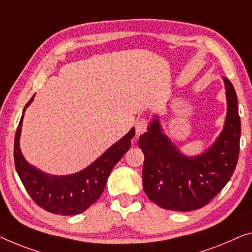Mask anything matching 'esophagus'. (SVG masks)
Returning a JSON list of instances; mask_svg holds the SVG:
<instances>
[{"mask_svg": "<svg viewBox=\"0 0 252 252\" xmlns=\"http://www.w3.org/2000/svg\"><path fill=\"white\" fill-rule=\"evenodd\" d=\"M148 127V121L145 119H140L139 121L136 123V134L137 136H140L144 132H146Z\"/></svg>", "mask_w": 252, "mask_h": 252, "instance_id": "34e87169", "label": "esophagus"}]
</instances>
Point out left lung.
<instances>
[{
    "mask_svg": "<svg viewBox=\"0 0 252 252\" xmlns=\"http://www.w3.org/2000/svg\"><path fill=\"white\" fill-rule=\"evenodd\" d=\"M227 112L224 127L215 142L198 156H186L163 133L154 116L138 146L145 155L142 186L147 197L159 207L190 212L207 205L230 181L240 152L241 121L233 85L223 78Z\"/></svg>",
    "mask_w": 252,
    "mask_h": 252,
    "instance_id": "1",
    "label": "left lung"
}]
</instances>
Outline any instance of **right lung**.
I'll use <instances>...</instances> for the list:
<instances>
[{
    "instance_id": "1",
    "label": "right lung",
    "mask_w": 252,
    "mask_h": 252,
    "mask_svg": "<svg viewBox=\"0 0 252 252\" xmlns=\"http://www.w3.org/2000/svg\"><path fill=\"white\" fill-rule=\"evenodd\" d=\"M33 95L26 104L14 138V165L25 189L39 207L47 212L69 216L88 209L98 200L111 171L129 150L134 136L132 127L125 137L111 146L93 164L78 173L51 175L37 170L25 159L20 149V133L26 108L33 100Z\"/></svg>"
}]
</instances>
